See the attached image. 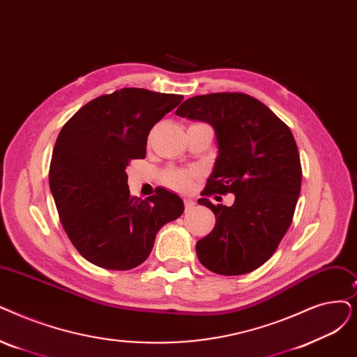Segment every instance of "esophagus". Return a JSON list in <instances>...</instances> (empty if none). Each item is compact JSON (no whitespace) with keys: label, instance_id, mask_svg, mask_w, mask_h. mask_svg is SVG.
<instances>
[{"label":"esophagus","instance_id":"esophagus-1","mask_svg":"<svg viewBox=\"0 0 357 357\" xmlns=\"http://www.w3.org/2000/svg\"><path fill=\"white\" fill-rule=\"evenodd\" d=\"M183 206H185V210L190 211V210H192V208H194L195 203H194L192 199H190V198H185V199H183Z\"/></svg>","mask_w":357,"mask_h":357}]
</instances>
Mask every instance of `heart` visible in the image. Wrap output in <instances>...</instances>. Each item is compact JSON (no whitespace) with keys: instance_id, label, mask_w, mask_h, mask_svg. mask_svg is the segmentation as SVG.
<instances>
[{"instance_id":"obj_1","label":"heart","mask_w":357,"mask_h":357,"mask_svg":"<svg viewBox=\"0 0 357 357\" xmlns=\"http://www.w3.org/2000/svg\"><path fill=\"white\" fill-rule=\"evenodd\" d=\"M194 176H195L194 170L167 169L163 174V182L169 188L176 190V191H185L191 185V181Z\"/></svg>"}]
</instances>
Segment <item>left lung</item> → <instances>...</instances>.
I'll return each instance as SVG.
<instances>
[{
	"instance_id": "1",
	"label": "left lung",
	"mask_w": 357,
	"mask_h": 357,
	"mask_svg": "<svg viewBox=\"0 0 357 357\" xmlns=\"http://www.w3.org/2000/svg\"><path fill=\"white\" fill-rule=\"evenodd\" d=\"M176 115L208 122L219 144L198 199L215 225L197 242V257L215 274L251 273L271 258L293 220L302 183L294 137L270 107L239 91L190 98ZM214 193H235L234 206H214L206 198Z\"/></svg>"
}]
</instances>
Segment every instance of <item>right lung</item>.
<instances>
[{
    "instance_id": "add662e5",
    "label": "right lung",
    "mask_w": 357,
    "mask_h": 357,
    "mask_svg": "<svg viewBox=\"0 0 357 357\" xmlns=\"http://www.w3.org/2000/svg\"><path fill=\"white\" fill-rule=\"evenodd\" d=\"M182 95L123 87L80 107L59 131L50 188L67 236L91 264L131 270L147 259L159 229L183 213L182 199L163 188L131 197L127 167L146 158L154 123Z\"/></svg>"
}]
</instances>
